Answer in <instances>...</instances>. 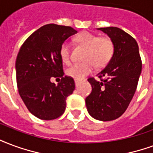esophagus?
Wrapping results in <instances>:
<instances>
[{"label":"esophagus","mask_w":153,"mask_h":153,"mask_svg":"<svg viewBox=\"0 0 153 153\" xmlns=\"http://www.w3.org/2000/svg\"><path fill=\"white\" fill-rule=\"evenodd\" d=\"M74 82H75V86H76V87H78V86L79 85L80 81H79V80H77V79H75V80H74Z\"/></svg>","instance_id":"obj_1"}]
</instances>
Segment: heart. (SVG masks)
I'll use <instances>...</instances> for the list:
<instances>
[{"instance_id":"1","label":"heart","mask_w":153,"mask_h":153,"mask_svg":"<svg viewBox=\"0 0 153 153\" xmlns=\"http://www.w3.org/2000/svg\"><path fill=\"white\" fill-rule=\"evenodd\" d=\"M77 44L83 47L85 52L82 56L84 62L75 63L66 70V74L75 79H82L92 72L95 65L103 67L111 60L114 53V41L108 37H99L90 32H83L75 38ZM61 59L66 65L71 63V48L65 42L60 49Z\"/></svg>"}]
</instances>
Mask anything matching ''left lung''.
<instances>
[{"label": "left lung", "mask_w": 153, "mask_h": 153, "mask_svg": "<svg viewBox=\"0 0 153 153\" xmlns=\"http://www.w3.org/2000/svg\"><path fill=\"white\" fill-rule=\"evenodd\" d=\"M114 41V53L106 67L97 76L88 78L91 94L85 100L88 111L100 121H111L122 116L136 91L142 71V61L136 40L115 27L99 28Z\"/></svg>", "instance_id": "obj_1"}]
</instances>
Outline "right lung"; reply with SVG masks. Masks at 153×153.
<instances>
[{
    "instance_id": "obj_1",
    "label": "right lung",
    "mask_w": 153,
    "mask_h": 153,
    "mask_svg": "<svg viewBox=\"0 0 153 153\" xmlns=\"http://www.w3.org/2000/svg\"><path fill=\"white\" fill-rule=\"evenodd\" d=\"M77 33L71 27L47 24L31 34L20 48L16 59L18 90L26 107L42 120L56 119L65 112L66 98L73 93V78L64 76L60 49ZM51 77L61 78L57 85Z\"/></svg>"
}]
</instances>
